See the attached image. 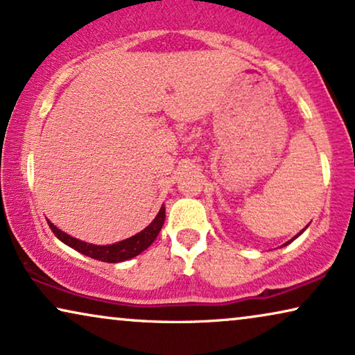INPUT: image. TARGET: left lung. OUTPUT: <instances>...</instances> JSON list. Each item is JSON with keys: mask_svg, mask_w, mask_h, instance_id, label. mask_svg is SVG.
<instances>
[{"mask_svg": "<svg viewBox=\"0 0 355 355\" xmlns=\"http://www.w3.org/2000/svg\"><path fill=\"white\" fill-rule=\"evenodd\" d=\"M302 231H304V230H302ZM302 231H300V232H299V234H297V236H300V234H302ZM297 236H294V237H293V241H294V239H295V237H297Z\"/></svg>", "mask_w": 355, "mask_h": 355, "instance_id": "8db88e82", "label": "left lung"}]
</instances>
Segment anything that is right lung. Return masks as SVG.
<instances>
[{"label":"right lung","mask_w":355,"mask_h":355,"mask_svg":"<svg viewBox=\"0 0 355 355\" xmlns=\"http://www.w3.org/2000/svg\"><path fill=\"white\" fill-rule=\"evenodd\" d=\"M163 223H164V207L159 208L158 215L155 216V220L150 223L144 231H140L139 234L129 237V239L116 242L113 245L87 244V242H82L79 239H76V237H71L69 234H66V232H62L61 230H58V227L50 221H48V226L51 227L53 234H55L58 239L72 247V249H76L77 252H80V254L90 257V259L106 261V263H118V261H124V260L132 259V257H137L139 254H142L147 247L152 245V242L157 239L158 232L162 231Z\"/></svg>","instance_id":"obj_1"}]
</instances>
